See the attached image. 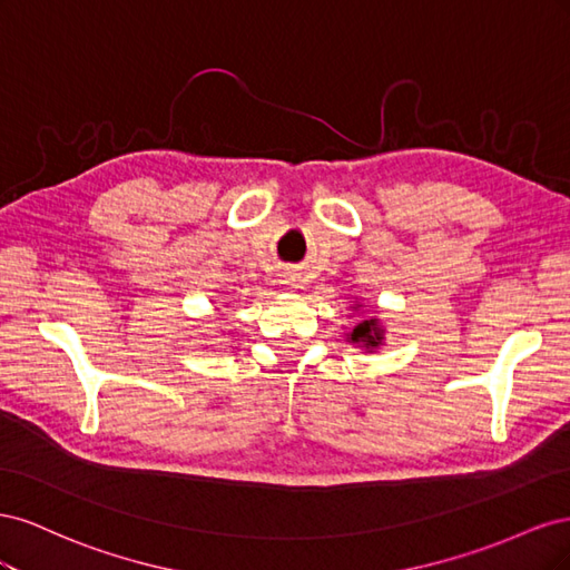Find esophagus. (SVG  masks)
I'll return each instance as SVG.
<instances>
[{
    "instance_id": "esophagus-1",
    "label": "esophagus",
    "mask_w": 570,
    "mask_h": 570,
    "mask_svg": "<svg viewBox=\"0 0 570 570\" xmlns=\"http://www.w3.org/2000/svg\"><path fill=\"white\" fill-rule=\"evenodd\" d=\"M283 278H285V285H289L292 289H302L304 287V275L299 273V271H295V268H289V271H285L283 273Z\"/></svg>"
}]
</instances>
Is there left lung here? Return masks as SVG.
<instances>
[{
    "label": "left lung",
    "mask_w": 570,
    "mask_h": 570,
    "mask_svg": "<svg viewBox=\"0 0 570 570\" xmlns=\"http://www.w3.org/2000/svg\"><path fill=\"white\" fill-rule=\"evenodd\" d=\"M361 306H364V304L354 302L350 308H352V312H358ZM347 342L358 344V347L366 350V352L381 350L385 344V327L381 325V318L373 316V318H364V321L354 323V327L347 333Z\"/></svg>",
    "instance_id": "1"
}]
</instances>
